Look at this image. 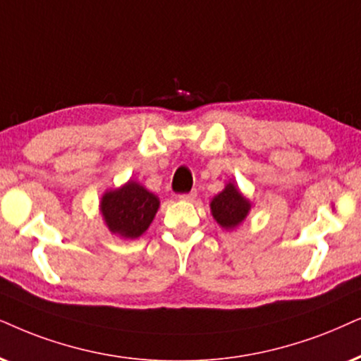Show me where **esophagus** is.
<instances>
[{
  "label": "esophagus",
  "mask_w": 361,
  "mask_h": 361,
  "mask_svg": "<svg viewBox=\"0 0 361 361\" xmlns=\"http://www.w3.org/2000/svg\"><path fill=\"white\" fill-rule=\"evenodd\" d=\"M195 198H196V191H190V193L180 195V200H183V202H193Z\"/></svg>",
  "instance_id": "34e87169"
}]
</instances>
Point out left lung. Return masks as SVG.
<instances>
[{
	"mask_svg": "<svg viewBox=\"0 0 361 361\" xmlns=\"http://www.w3.org/2000/svg\"><path fill=\"white\" fill-rule=\"evenodd\" d=\"M209 208L218 225L225 230H233L248 216L252 203L245 198L235 183H226L225 190L212 200Z\"/></svg>",
	"mask_w": 361,
	"mask_h": 361,
	"instance_id": "left-lung-1",
	"label": "left lung"
}]
</instances>
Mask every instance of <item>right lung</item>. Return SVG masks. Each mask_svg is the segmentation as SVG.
<instances>
[{
  "instance_id": "add662e5",
  "label": "right lung",
  "mask_w": 361,
  "mask_h": 361,
  "mask_svg": "<svg viewBox=\"0 0 361 361\" xmlns=\"http://www.w3.org/2000/svg\"><path fill=\"white\" fill-rule=\"evenodd\" d=\"M158 208V196L133 180L121 188L106 191L99 203L108 230L125 240H135L143 235L152 225Z\"/></svg>"
}]
</instances>
